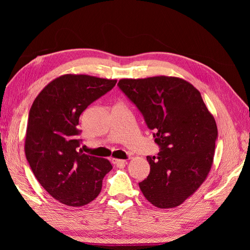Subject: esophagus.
<instances>
[{"mask_svg":"<svg viewBox=\"0 0 250 250\" xmlns=\"http://www.w3.org/2000/svg\"><path fill=\"white\" fill-rule=\"evenodd\" d=\"M110 161L113 165L117 166V167H124L125 164H126L125 160H119V158H116V157L110 158Z\"/></svg>","mask_w":250,"mask_h":250,"instance_id":"34e87169","label":"esophagus"}]
</instances>
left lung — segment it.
Instances as JSON below:
<instances>
[{
  "label": "left lung",
  "mask_w": 250,
  "mask_h": 250,
  "mask_svg": "<svg viewBox=\"0 0 250 250\" xmlns=\"http://www.w3.org/2000/svg\"><path fill=\"white\" fill-rule=\"evenodd\" d=\"M121 90L137 105L161 147L147 156L150 174L139 184L154 207L180 206L207 179L214 161L217 124L199 90L178 77L121 79Z\"/></svg>",
  "instance_id": "left-lung-1"
}]
</instances>
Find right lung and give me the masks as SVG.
Instances as JSON below:
<instances>
[{"instance_id":"right-lung-1","label":"right lung","mask_w":250,"mask_h":250,"mask_svg":"<svg viewBox=\"0 0 250 250\" xmlns=\"http://www.w3.org/2000/svg\"><path fill=\"white\" fill-rule=\"evenodd\" d=\"M116 83V79L65 74L44 86L30 108L26 158L42 187L64 206L79 208L93 201L112 169L106 158L83 153L79 118Z\"/></svg>"}]
</instances>
